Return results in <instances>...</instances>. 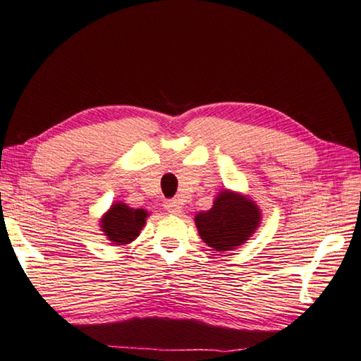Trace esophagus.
Listing matches in <instances>:
<instances>
[{
    "label": "esophagus",
    "mask_w": 361,
    "mask_h": 361,
    "mask_svg": "<svg viewBox=\"0 0 361 361\" xmlns=\"http://www.w3.org/2000/svg\"><path fill=\"white\" fill-rule=\"evenodd\" d=\"M164 209L171 214H180L182 204H180V201H177V200H168V201H164Z\"/></svg>",
    "instance_id": "esophagus-1"
}]
</instances>
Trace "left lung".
I'll return each mask as SVG.
<instances>
[{
  "label": "left lung",
  "mask_w": 361,
  "mask_h": 361,
  "mask_svg": "<svg viewBox=\"0 0 361 361\" xmlns=\"http://www.w3.org/2000/svg\"><path fill=\"white\" fill-rule=\"evenodd\" d=\"M262 224V211L249 195L230 188L219 192L209 211L195 216L203 243L217 252L235 250L245 244Z\"/></svg>",
  "instance_id": "left-lung-1"
}]
</instances>
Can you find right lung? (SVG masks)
I'll list each match as a JSON object with an SVG mask.
<instances>
[{"label":"right lung","instance_id":"obj_1","mask_svg":"<svg viewBox=\"0 0 361 361\" xmlns=\"http://www.w3.org/2000/svg\"><path fill=\"white\" fill-rule=\"evenodd\" d=\"M147 217L149 212L145 209H135L122 201H116L101 216L98 225L111 244L125 245L141 235Z\"/></svg>","mask_w":361,"mask_h":361}]
</instances>
